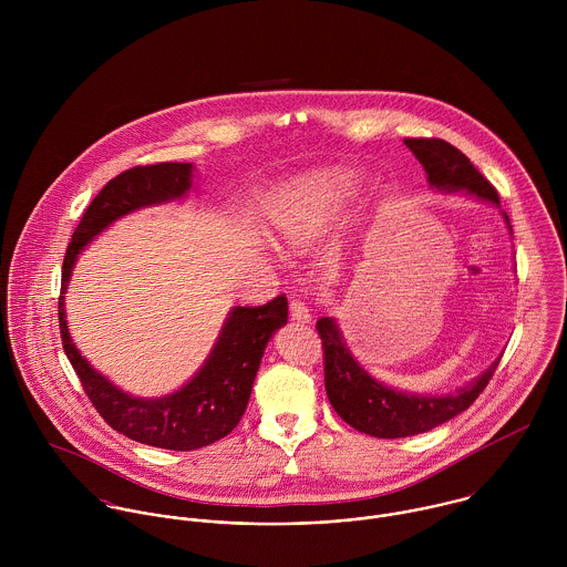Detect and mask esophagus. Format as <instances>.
<instances>
[{
  "label": "esophagus",
  "mask_w": 567,
  "mask_h": 567,
  "mask_svg": "<svg viewBox=\"0 0 567 567\" xmlns=\"http://www.w3.org/2000/svg\"><path fill=\"white\" fill-rule=\"evenodd\" d=\"M290 317H292V321H297V323H310V321H312L310 310H308L306 303L299 301V299H292V301H290Z\"/></svg>",
  "instance_id": "esophagus-1"
}]
</instances>
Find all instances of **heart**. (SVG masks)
I'll return each mask as SVG.
<instances>
[{
    "label": "heart",
    "instance_id": "1",
    "mask_svg": "<svg viewBox=\"0 0 567 567\" xmlns=\"http://www.w3.org/2000/svg\"><path fill=\"white\" fill-rule=\"evenodd\" d=\"M347 196L349 183L344 178H323L301 189L277 223L281 243L297 252L321 243L329 227L338 220Z\"/></svg>",
    "mask_w": 567,
    "mask_h": 567
}]
</instances>
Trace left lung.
Segmentation results:
<instances>
[{
    "instance_id": "1",
    "label": "left lung",
    "mask_w": 567,
    "mask_h": 567,
    "mask_svg": "<svg viewBox=\"0 0 567 567\" xmlns=\"http://www.w3.org/2000/svg\"><path fill=\"white\" fill-rule=\"evenodd\" d=\"M404 144L423 165L432 187L443 192H467L491 205H499L495 187L456 146L434 137L404 140ZM317 329L323 342L324 391L329 404L351 427L378 439L421 434L454 419L478 400L499 364L497 358L483 375L456 393L412 395L371 378L342 342V333L333 319H319Z\"/></svg>"
}]
</instances>
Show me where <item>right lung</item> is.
Wrapping results in <instances>:
<instances>
[{
  "label": "right lung",
  "instance_id": "add662e5",
  "mask_svg": "<svg viewBox=\"0 0 567 567\" xmlns=\"http://www.w3.org/2000/svg\"><path fill=\"white\" fill-rule=\"evenodd\" d=\"M189 187L192 163L137 165L111 178L82 214L68 246L59 297L63 349L89 402L124 436L176 452L212 445L240 423L264 349L270 336L288 321V299L279 295L266 306L234 308L207 362L181 391L159 400H140L113 386L82 358L68 331L63 295L82 248L100 231L140 207L181 198Z\"/></svg>",
  "mask_w": 567,
  "mask_h": 567
}]
</instances>
